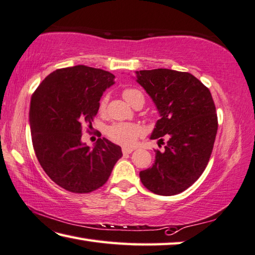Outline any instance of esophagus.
Returning <instances> with one entry per match:
<instances>
[{"label": "esophagus", "instance_id": "1", "mask_svg": "<svg viewBox=\"0 0 255 255\" xmlns=\"http://www.w3.org/2000/svg\"><path fill=\"white\" fill-rule=\"evenodd\" d=\"M132 148H127V147H124L123 148V154L124 155H128V154H130V152H132Z\"/></svg>", "mask_w": 255, "mask_h": 255}]
</instances>
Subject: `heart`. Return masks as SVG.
<instances>
[{
	"label": "heart",
	"mask_w": 255,
	"mask_h": 255,
	"mask_svg": "<svg viewBox=\"0 0 255 255\" xmlns=\"http://www.w3.org/2000/svg\"><path fill=\"white\" fill-rule=\"evenodd\" d=\"M123 97L128 104L135 107L138 104H145L142 92L135 88H126L123 91ZM107 106V97H104L100 101L99 109L104 112ZM143 132V129L138 124L133 123H115L107 128V136L110 140L124 147H131Z\"/></svg>",
	"instance_id": "obj_1"
}]
</instances>
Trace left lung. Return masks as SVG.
<instances>
[{
  "mask_svg": "<svg viewBox=\"0 0 255 255\" xmlns=\"http://www.w3.org/2000/svg\"><path fill=\"white\" fill-rule=\"evenodd\" d=\"M136 81L159 114L150 139L164 141L155 163L139 173L141 183L157 195L184 192L206 168L217 132V116L208 88L188 72L170 69L136 71Z\"/></svg>",
  "mask_w": 255,
  "mask_h": 255,
  "instance_id": "1",
  "label": "left lung"
}]
</instances>
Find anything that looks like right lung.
Instances as JSON below:
<instances>
[{"instance_id":"obj_1","label":"right lung","mask_w":255,"mask_h":255,"mask_svg":"<svg viewBox=\"0 0 255 255\" xmlns=\"http://www.w3.org/2000/svg\"><path fill=\"white\" fill-rule=\"evenodd\" d=\"M115 76L87 66L58 69L32 95V143L41 167L69 192L85 194L107 182L122 148L99 138L90 148L81 141L82 126L94 122L104 91Z\"/></svg>"}]
</instances>
